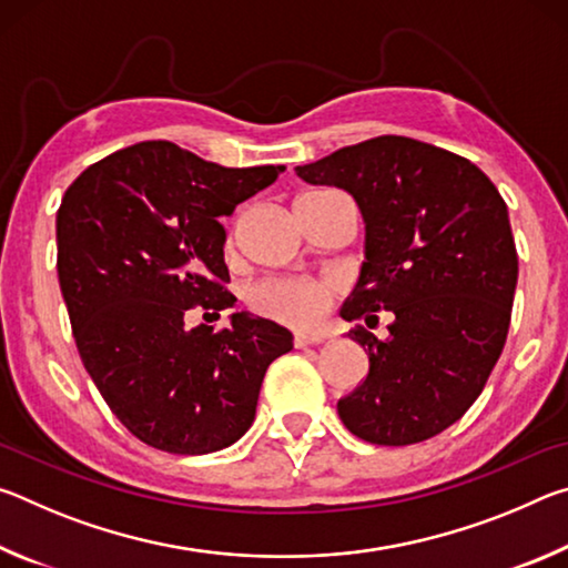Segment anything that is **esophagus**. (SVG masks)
Instances as JSON below:
<instances>
[{
  "label": "esophagus",
  "instance_id": "obj_1",
  "mask_svg": "<svg viewBox=\"0 0 568 568\" xmlns=\"http://www.w3.org/2000/svg\"><path fill=\"white\" fill-rule=\"evenodd\" d=\"M323 341V335H307V333H295V348H305V345H318Z\"/></svg>",
  "mask_w": 568,
  "mask_h": 568
}]
</instances>
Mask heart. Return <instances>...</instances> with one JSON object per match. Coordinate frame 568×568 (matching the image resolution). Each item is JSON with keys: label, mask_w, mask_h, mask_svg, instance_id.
Segmentation results:
<instances>
[{"label": "heart", "mask_w": 568, "mask_h": 568, "mask_svg": "<svg viewBox=\"0 0 568 568\" xmlns=\"http://www.w3.org/2000/svg\"><path fill=\"white\" fill-rule=\"evenodd\" d=\"M338 285L333 281H303V277H267L247 291V303L257 315L291 328H313L318 325Z\"/></svg>", "instance_id": "b5f03b06"}]
</instances>
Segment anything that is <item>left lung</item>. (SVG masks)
<instances>
[{
  "mask_svg": "<svg viewBox=\"0 0 568 568\" xmlns=\"http://www.w3.org/2000/svg\"><path fill=\"white\" fill-rule=\"evenodd\" d=\"M311 185L348 192L365 223V263L341 315L368 376L338 416L368 444L410 446L446 430L484 390L504 351L518 255L504 197L474 162L428 142L383 134L295 168Z\"/></svg>",
  "mask_w": 568,
  "mask_h": 568,
  "instance_id": "left-lung-1",
  "label": "left lung"
}]
</instances>
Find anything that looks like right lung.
Listing matches in <instances>:
<instances>
[{
    "label": "right lung",
    "mask_w": 568,
    "mask_h": 568,
    "mask_svg": "<svg viewBox=\"0 0 568 568\" xmlns=\"http://www.w3.org/2000/svg\"><path fill=\"white\" fill-rule=\"evenodd\" d=\"M285 168H223L165 140L112 152L67 187L57 273L80 358L122 426L180 456L227 448L253 426L283 325L233 313L187 328L190 307L227 311L220 217ZM220 318V315H217Z\"/></svg>",
    "instance_id": "1"
}]
</instances>
